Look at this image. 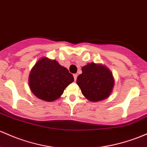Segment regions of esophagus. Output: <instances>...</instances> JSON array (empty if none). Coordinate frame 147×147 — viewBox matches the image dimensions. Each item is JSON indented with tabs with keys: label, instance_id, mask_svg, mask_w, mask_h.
<instances>
[{
	"label": "esophagus",
	"instance_id": "1",
	"mask_svg": "<svg viewBox=\"0 0 147 147\" xmlns=\"http://www.w3.org/2000/svg\"><path fill=\"white\" fill-rule=\"evenodd\" d=\"M73 76H74V80H75V81H76L77 78V74H74Z\"/></svg>",
	"mask_w": 147,
	"mask_h": 147
}]
</instances>
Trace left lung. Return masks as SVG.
Here are the masks:
<instances>
[{
	"label": "left lung",
	"mask_w": 147,
	"mask_h": 147,
	"mask_svg": "<svg viewBox=\"0 0 147 147\" xmlns=\"http://www.w3.org/2000/svg\"><path fill=\"white\" fill-rule=\"evenodd\" d=\"M82 73L77 79V84L82 94L93 102L109 97L114 84L112 72L105 66L87 64L82 68Z\"/></svg>",
	"instance_id": "8db88e82"
}]
</instances>
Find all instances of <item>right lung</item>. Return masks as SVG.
I'll return each instance as SVG.
<instances>
[{
	"label": "right lung",
	"mask_w": 147,
	"mask_h": 147,
	"mask_svg": "<svg viewBox=\"0 0 147 147\" xmlns=\"http://www.w3.org/2000/svg\"><path fill=\"white\" fill-rule=\"evenodd\" d=\"M73 81V75L67 68L47 58L38 61L29 75L31 91L36 97L45 101L58 99Z\"/></svg>",
	"instance_id": "1"
}]
</instances>
